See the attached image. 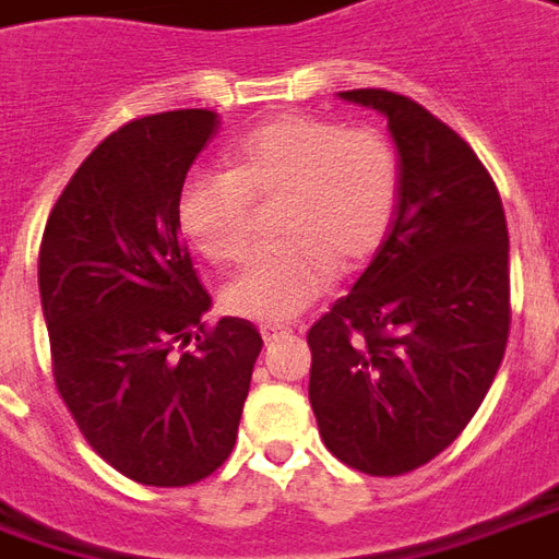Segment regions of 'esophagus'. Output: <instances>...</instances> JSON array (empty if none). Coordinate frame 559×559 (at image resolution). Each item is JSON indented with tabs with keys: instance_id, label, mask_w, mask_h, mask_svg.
I'll use <instances>...</instances> for the list:
<instances>
[{
	"instance_id": "34e87169",
	"label": "esophagus",
	"mask_w": 559,
	"mask_h": 559,
	"mask_svg": "<svg viewBox=\"0 0 559 559\" xmlns=\"http://www.w3.org/2000/svg\"><path fill=\"white\" fill-rule=\"evenodd\" d=\"M280 334H286V329H283V325H261V337H264L267 344H271L273 337H280Z\"/></svg>"
}]
</instances>
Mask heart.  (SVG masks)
Masks as SVG:
<instances>
[{"label":"heart","instance_id":"1","mask_svg":"<svg viewBox=\"0 0 559 559\" xmlns=\"http://www.w3.org/2000/svg\"><path fill=\"white\" fill-rule=\"evenodd\" d=\"M228 173H191L176 218L200 255L240 264L252 249L255 203H273L280 240L258 249L225 292L237 317L286 322L313 304L337 264L359 267L386 242L402 194V157L377 127L283 115L225 148Z\"/></svg>","mask_w":559,"mask_h":559}]
</instances>
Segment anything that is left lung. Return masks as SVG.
<instances>
[{"mask_svg": "<svg viewBox=\"0 0 559 559\" xmlns=\"http://www.w3.org/2000/svg\"><path fill=\"white\" fill-rule=\"evenodd\" d=\"M402 157L386 242L307 331L310 404L325 448L374 478L407 475L478 414L511 329L508 225L472 145L411 96L359 87Z\"/></svg>", "mask_w": 559, "mask_h": 559, "instance_id": "1", "label": "left lung"}]
</instances>
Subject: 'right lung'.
Masks as SVG:
<instances>
[{"mask_svg": "<svg viewBox=\"0 0 559 559\" xmlns=\"http://www.w3.org/2000/svg\"><path fill=\"white\" fill-rule=\"evenodd\" d=\"M215 130L210 109L118 127L69 179L38 249L57 392L84 441L145 487L225 465L261 353L249 319H200L213 301L176 218Z\"/></svg>", "mask_w": 559, "mask_h": 559, "instance_id": "1", "label": "right lung"}]
</instances>
